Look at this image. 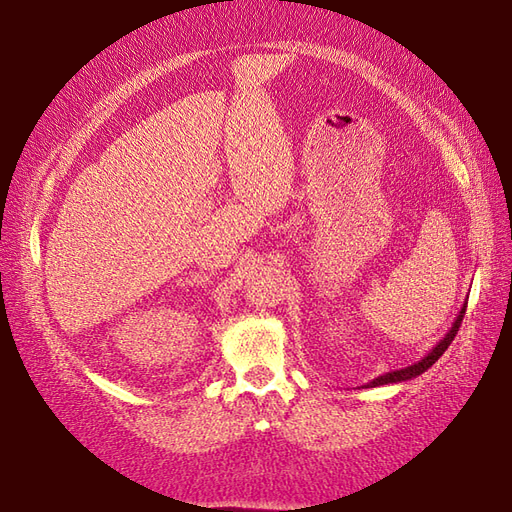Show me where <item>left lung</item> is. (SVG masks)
Instances as JSON below:
<instances>
[{"label": "left lung", "mask_w": 512, "mask_h": 512, "mask_svg": "<svg viewBox=\"0 0 512 512\" xmlns=\"http://www.w3.org/2000/svg\"><path fill=\"white\" fill-rule=\"evenodd\" d=\"M466 307H468V301L461 305V309H459V314H457V318H455V322H453V327L448 329V333L440 339V342L433 346L421 361H416V363H412V365H408V367H401V369H393V371H386V374H382V376H378V378H374L371 382H367L365 384V389H374V386H382V384H397V382H406V380H412V378H416V376H421V374H425V371L436 363L440 356L444 354V350L451 346V342L455 339V335H457V331H459V327H461V320H463V316H466Z\"/></svg>", "instance_id": "1"}]
</instances>
